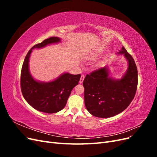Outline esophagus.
<instances>
[{"label":"esophagus","instance_id":"esophagus-1","mask_svg":"<svg viewBox=\"0 0 157 157\" xmlns=\"http://www.w3.org/2000/svg\"><path fill=\"white\" fill-rule=\"evenodd\" d=\"M84 75H81V77H80V80H79V82L81 84V83H82L83 82V81H84Z\"/></svg>","mask_w":157,"mask_h":157}]
</instances>
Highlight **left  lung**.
I'll return each mask as SVG.
<instances>
[{
  "instance_id": "left-lung-1",
  "label": "left lung",
  "mask_w": 157,
  "mask_h": 157,
  "mask_svg": "<svg viewBox=\"0 0 157 157\" xmlns=\"http://www.w3.org/2000/svg\"><path fill=\"white\" fill-rule=\"evenodd\" d=\"M118 54L124 55L128 65L121 78L111 77L108 67L105 66L87 75L83 81L85 106L94 117L115 116L125 110L135 96L137 86L135 61L124 47Z\"/></svg>"
}]
</instances>
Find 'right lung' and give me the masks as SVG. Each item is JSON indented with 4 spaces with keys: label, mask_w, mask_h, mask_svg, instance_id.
Masks as SVG:
<instances>
[{
    "label": "right lung",
    "mask_w": 157,
    "mask_h": 157,
    "mask_svg": "<svg viewBox=\"0 0 157 157\" xmlns=\"http://www.w3.org/2000/svg\"><path fill=\"white\" fill-rule=\"evenodd\" d=\"M61 42L60 38L52 36L33 46L23 61L21 73V90L23 97L36 110L55 113L65 107L73 88L78 84L81 75L64 73L50 82H41L32 77L29 68V58L33 49L44 48Z\"/></svg>",
    "instance_id": "add662e5"
}]
</instances>
